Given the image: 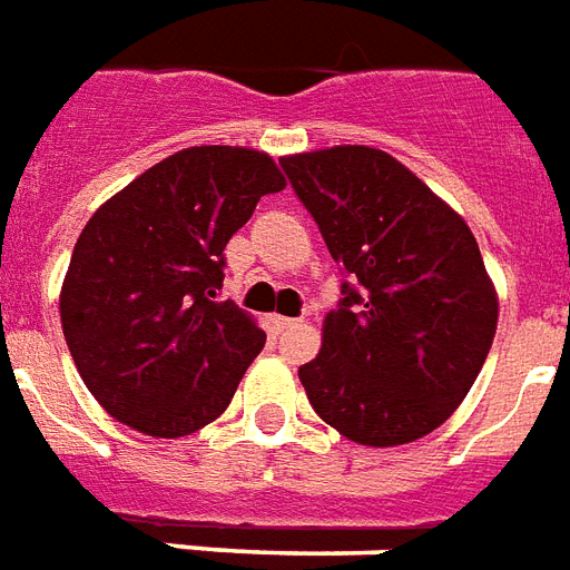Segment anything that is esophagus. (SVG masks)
I'll use <instances>...</instances> for the list:
<instances>
[{
    "label": "esophagus",
    "instance_id": "1",
    "mask_svg": "<svg viewBox=\"0 0 570 570\" xmlns=\"http://www.w3.org/2000/svg\"><path fill=\"white\" fill-rule=\"evenodd\" d=\"M302 320H293V317H272V326L274 332H286V328H296Z\"/></svg>",
    "mask_w": 570,
    "mask_h": 570
}]
</instances>
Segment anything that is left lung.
<instances>
[{
	"instance_id": "8db88e82",
	"label": "left lung",
	"mask_w": 570,
	"mask_h": 570,
	"mask_svg": "<svg viewBox=\"0 0 570 570\" xmlns=\"http://www.w3.org/2000/svg\"><path fill=\"white\" fill-rule=\"evenodd\" d=\"M281 168L347 277L317 360L298 368L320 420L365 446L429 435L478 381L499 298L474 235L414 171L362 145Z\"/></svg>"
}]
</instances>
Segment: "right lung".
<instances>
[{
    "mask_svg": "<svg viewBox=\"0 0 570 570\" xmlns=\"http://www.w3.org/2000/svg\"><path fill=\"white\" fill-rule=\"evenodd\" d=\"M284 187L268 154L187 147L92 214L60 317L87 390L114 420L180 438L229 407L265 332L220 302L223 250L256 202Z\"/></svg>",
    "mask_w": 570,
    "mask_h": 570,
    "instance_id": "add662e5",
    "label": "right lung"
}]
</instances>
